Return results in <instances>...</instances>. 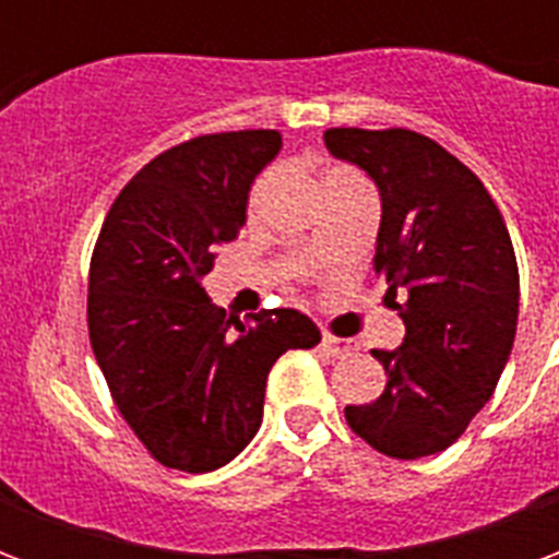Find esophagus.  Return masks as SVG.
<instances>
[{"label": "esophagus", "instance_id": "1", "mask_svg": "<svg viewBox=\"0 0 559 559\" xmlns=\"http://www.w3.org/2000/svg\"><path fill=\"white\" fill-rule=\"evenodd\" d=\"M320 347L326 350V356H347V353L356 350V347H353V341L335 338V335H323V341H320Z\"/></svg>", "mask_w": 559, "mask_h": 559}]
</instances>
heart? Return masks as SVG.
<instances>
[{
    "label": "heart",
    "instance_id": "obj_1",
    "mask_svg": "<svg viewBox=\"0 0 559 559\" xmlns=\"http://www.w3.org/2000/svg\"><path fill=\"white\" fill-rule=\"evenodd\" d=\"M254 194H257V188H254Z\"/></svg>",
    "mask_w": 559,
    "mask_h": 559
}]
</instances>
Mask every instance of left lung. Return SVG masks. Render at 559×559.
<instances>
[{"label":"left lung","mask_w":559,"mask_h":559,"mask_svg":"<svg viewBox=\"0 0 559 559\" xmlns=\"http://www.w3.org/2000/svg\"><path fill=\"white\" fill-rule=\"evenodd\" d=\"M329 152L380 188L374 272L407 326L399 350H371L386 389L344 407L365 443L399 461L437 455L467 431L512 353L518 260L500 209L467 164L411 128H329Z\"/></svg>","instance_id":"obj_1"}]
</instances>
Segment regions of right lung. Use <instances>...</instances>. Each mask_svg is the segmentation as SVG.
<instances>
[{
	"label": "right lung",
	"mask_w": 559,
	"mask_h": 559,
	"mask_svg": "<svg viewBox=\"0 0 559 559\" xmlns=\"http://www.w3.org/2000/svg\"><path fill=\"white\" fill-rule=\"evenodd\" d=\"M278 148L269 128L185 140L119 191L98 233L92 353L116 411L164 467L209 473L233 461L260 428L272 365L320 341L293 308L239 320L200 287L242 230L248 188Z\"/></svg>",
	"instance_id": "right-lung-1"
}]
</instances>
